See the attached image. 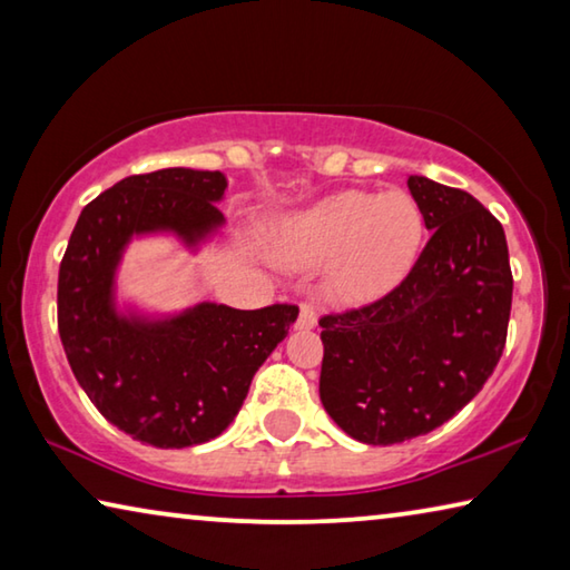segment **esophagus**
<instances>
[{
    "mask_svg": "<svg viewBox=\"0 0 570 570\" xmlns=\"http://www.w3.org/2000/svg\"><path fill=\"white\" fill-rule=\"evenodd\" d=\"M296 330L298 332H308V330H314L316 326V312H314V306L312 304H302L298 306V316H296Z\"/></svg>",
    "mask_w": 570,
    "mask_h": 570,
    "instance_id": "obj_1",
    "label": "esophagus"
}]
</instances>
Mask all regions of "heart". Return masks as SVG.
<instances>
[{"instance_id": "b5f03b06", "label": "heart", "mask_w": 570, "mask_h": 570, "mask_svg": "<svg viewBox=\"0 0 570 570\" xmlns=\"http://www.w3.org/2000/svg\"><path fill=\"white\" fill-rule=\"evenodd\" d=\"M424 220L407 190H346L276 220L272 250L282 264L320 266L324 292L366 304L397 286L417 258Z\"/></svg>"}]
</instances>
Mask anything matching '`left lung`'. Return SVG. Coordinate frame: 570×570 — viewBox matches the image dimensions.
<instances>
[{"mask_svg": "<svg viewBox=\"0 0 570 570\" xmlns=\"http://www.w3.org/2000/svg\"><path fill=\"white\" fill-rule=\"evenodd\" d=\"M432 230L407 278L380 302L324 316L320 397L364 445L428 435L455 417L503 354L513 274L505 230L465 190L410 176Z\"/></svg>", "mask_w": 570, "mask_h": 570, "instance_id": "obj_1", "label": "left lung"}]
</instances>
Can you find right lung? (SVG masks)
Here are the masks:
<instances>
[{
	"label": "right lung",
	"mask_w": 570,
	"mask_h": 570,
	"mask_svg": "<svg viewBox=\"0 0 570 570\" xmlns=\"http://www.w3.org/2000/svg\"><path fill=\"white\" fill-rule=\"evenodd\" d=\"M226 188L220 170L122 178L82 208L60 264L57 322L77 382L105 420L153 448L218 438L298 314L286 304L244 312L216 302L158 312L120 296L132 240L168 236L196 256L226 226L216 206Z\"/></svg>",
	"instance_id": "add662e5"
}]
</instances>
